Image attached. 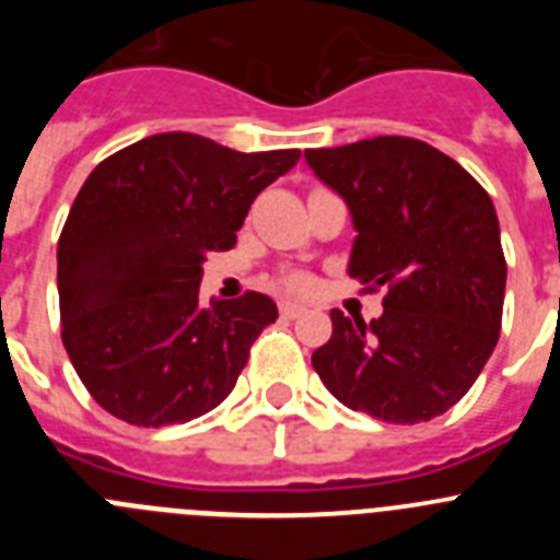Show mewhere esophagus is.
<instances>
[{"label": "esophagus", "mask_w": 560, "mask_h": 560, "mask_svg": "<svg viewBox=\"0 0 560 560\" xmlns=\"http://www.w3.org/2000/svg\"><path fill=\"white\" fill-rule=\"evenodd\" d=\"M280 314H283L285 319H296V316H303V314H305V305L283 303V305H280Z\"/></svg>", "instance_id": "esophagus-1"}]
</instances>
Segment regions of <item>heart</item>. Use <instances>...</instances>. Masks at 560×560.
Instances as JSON below:
<instances>
[{"instance_id":"1","label":"heart","mask_w":560,"mask_h":560,"mask_svg":"<svg viewBox=\"0 0 560 560\" xmlns=\"http://www.w3.org/2000/svg\"><path fill=\"white\" fill-rule=\"evenodd\" d=\"M289 291H308L311 289V277L308 275H289L283 280Z\"/></svg>"}]
</instances>
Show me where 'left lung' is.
Returning <instances> with one entry per match:
<instances>
[{
    "instance_id": "8db88e82",
    "label": "left lung",
    "mask_w": 560,
    "mask_h": 560,
    "mask_svg": "<svg viewBox=\"0 0 560 560\" xmlns=\"http://www.w3.org/2000/svg\"><path fill=\"white\" fill-rule=\"evenodd\" d=\"M305 162L350 210L348 275L387 285L378 319L330 311L334 334L311 364L355 412L404 427L448 412L502 328L508 266L491 196L452 156L409 137L308 148Z\"/></svg>"
}]
</instances>
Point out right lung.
Here are the masks:
<instances>
[{"label": "right lung", "mask_w": 560, "mask_h": 560, "mask_svg": "<svg viewBox=\"0 0 560 560\" xmlns=\"http://www.w3.org/2000/svg\"><path fill=\"white\" fill-rule=\"evenodd\" d=\"M296 148L241 153L187 131L153 133L89 173L58 241L61 339L114 418L160 429L215 409L277 319L266 294L199 305L210 252L232 249L257 192Z\"/></svg>", "instance_id": "1"}]
</instances>
